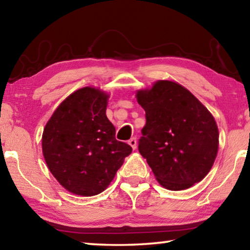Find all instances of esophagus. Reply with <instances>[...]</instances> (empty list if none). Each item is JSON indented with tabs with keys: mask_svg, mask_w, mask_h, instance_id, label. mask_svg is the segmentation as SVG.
<instances>
[{
	"mask_svg": "<svg viewBox=\"0 0 250 250\" xmlns=\"http://www.w3.org/2000/svg\"><path fill=\"white\" fill-rule=\"evenodd\" d=\"M129 145L131 146V147H132V149L133 150H135V149H137V139H135V138H132V139H130V140H129Z\"/></svg>",
	"mask_w": 250,
	"mask_h": 250,
	"instance_id": "esophagus-1",
	"label": "esophagus"
}]
</instances>
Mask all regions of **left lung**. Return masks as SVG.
<instances>
[{"mask_svg":"<svg viewBox=\"0 0 250 250\" xmlns=\"http://www.w3.org/2000/svg\"><path fill=\"white\" fill-rule=\"evenodd\" d=\"M146 111L139 152L159 183L182 191L201 182L213 167L218 151L214 117L186 88L159 80L137 92Z\"/></svg>","mask_w":250,"mask_h":250,"instance_id":"8db88e82","label":"left lung"}]
</instances>
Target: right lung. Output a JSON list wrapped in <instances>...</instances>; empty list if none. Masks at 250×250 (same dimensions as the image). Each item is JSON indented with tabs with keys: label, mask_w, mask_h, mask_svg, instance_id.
I'll return each mask as SVG.
<instances>
[{
	"label": "right lung",
	"mask_w": 250,
	"mask_h": 250,
	"mask_svg": "<svg viewBox=\"0 0 250 250\" xmlns=\"http://www.w3.org/2000/svg\"><path fill=\"white\" fill-rule=\"evenodd\" d=\"M108 95L96 88L76 90L46 124L42 147L46 164L62 186L94 196L108 188L132 147L116 140L105 116Z\"/></svg>",
	"instance_id": "obj_1"
}]
</instances>
